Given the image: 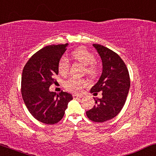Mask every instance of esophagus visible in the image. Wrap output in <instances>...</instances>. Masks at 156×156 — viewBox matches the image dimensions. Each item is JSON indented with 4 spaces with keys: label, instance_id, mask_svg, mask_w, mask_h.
I'll use <instances>...</instances> for the list:
<instances>
[{
    "label": "esophagus",
    "instance_id": "esophagus-1",
    "mask_svg": "<svg viewBox=\"0 0 156 156\" xmlns=\"http://www.w3.org/2000/svg\"><path fill=\"white\" fill-rule=\"evenodd\" d=\"M83 97L82 95L80 94H73V98L74 99H80V98H82Z\"/></svg>",
    "mask_w": 156,
    "mask_h": 156
}]
</instances>
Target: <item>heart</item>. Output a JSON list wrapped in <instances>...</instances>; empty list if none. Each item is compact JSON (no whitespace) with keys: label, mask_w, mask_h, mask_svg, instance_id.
<instances>
[{"label":"heart","mask_w":156,"mask_h":156,"mask_svg":"<svg viewBox=\"0 0 156 156\" xmlns=\"http://www.w3.org/2000/svg\"><path fill=\"white\" fill-rule=\"evenodd\" d=\"M72 57L79 62L86 66V72L89 75H94L96 73L94 63L96 57L94 55L89 52L85 48H79L72 52ZM69 62L67 58L62 57L58 64L59 72L62 75H65L69 71ZM87 85V81L82 79H79L75 76H72L65 82V87L68 91L74 93H79L82 91V89Z\"/></svg>","instance_id":"obj_1"}]
</instances>
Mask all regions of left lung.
<instances>
[{
  "instance_id": "1",
  "label": "left lung",
  "mask_w": 156,
  "mask_h": 156,
  "mask_svg": "<svg viewBox=\"0 0 156 156\" xmlns=\"http://www.w3.org/2000/svg\"><path fill=\"white\" fill-rule=\"evenodd\" d=\"M102 62V73L90 92L102 91L101 99L86 112L94 122L102 123L114 118L124 106L130 88V77L124 62L114 51L99 44H93Z\"/></svg>"
}]
</instances>
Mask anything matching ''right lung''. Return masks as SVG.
Here are the masks:
<instances>
[{
	"mask_svg": "<svg viewBox=\"0 0 156 156\" xmlns=\"http://www.w3.org/2000/svg\"><path fill=\"white\" fill-rule=\"evenodd\" d=\"M68 44L49 45L40 50L27 61L23 70L21 91L25 106L34 118L46 124H55L63 118L71 94L50 91L59 73L58 64Z\"/></svg>",
	"mask_w": 156,
	"mask_h": 156,
	"instance_id": "add662e5",
	"label": "right lung"
}]
</instances>
